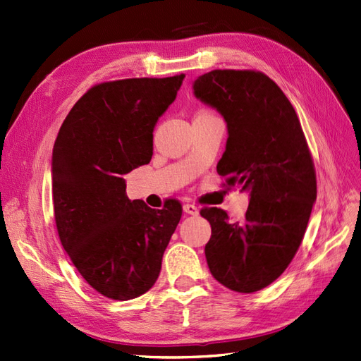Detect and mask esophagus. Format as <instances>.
Masks as SVG:
<instances>
[{
	"label": "esophagus",
	"mask_w": 361,
	"mask_h": 361,
	"mask_svg": "<svg viewBox=\"0 0 361 361\" xmlns=\"http://www.w3.org/2000/svg\"><path fill=\"white\" fill-rule=\"evenodd\" d=\"M183 210H184V213H188V214H198V207H197V205H193V204H184Z\"/></svg>",
	"instance_id": "obj_1"
}]
</instances>
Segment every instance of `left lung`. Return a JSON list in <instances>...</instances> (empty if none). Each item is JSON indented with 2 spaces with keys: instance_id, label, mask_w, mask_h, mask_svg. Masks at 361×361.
Listing matches in <instances>:
<instances>
[{
  "instance_id": "1",
  "label": "left lung",
  "mask_w": 361,
  "mask_h": 361,
  "mask_svg": "<svg viewBox=\"0 0 361 361\" xmlns=\"http://www.w3.org/2000/svg\"><path fill=\"white\" fill-rule=\"evenodd\" d=\"M193 92L228 128L218 173L251 197L243 222H231L218 207L201 210L212 225L209 269L234 292L262 290L293 260L316 201L314 163L301 122L260 71L214 69L195 80Z\"/></svg>"
}]
</instances>
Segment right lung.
<instances>
[{
    "label": "right lung",
    "instance_id": "right-lung-1",
    "mask_svg": "<svg viewBox=\"0 0 361 361\" xmlns=\"http://www.w3.org/2000/svg\"><path fill=\"white\" fill-rule=\"evenodd\" d=\"M184 74L126 78L90 87L71 109L54 142L53 202L61 245L89 286L127 301L157 281L181 204L154 210L126 193L122 175L152 157V131Z\"/></svg>",
    "mask_w": 361,
    "mask_h": 361
}]
</instances>
